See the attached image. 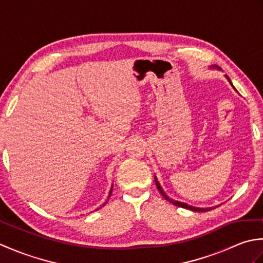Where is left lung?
I'll return each mask as SVG.
<instances>
[{
    "instance_id": "8db88e82",
    "label": "left lung",
    "mask_w": 263,
    "mask_h": 263,
    "mask_svg": "<svg viewBox=\"0 0 263 263\" xmlns=\"http://www.w3.org/2000/svg\"><path fill=\"white\" fill-rule=\"evenodd\" d=\"M230 80V79H228ZM230 82H231V80H230ZM231 85H232V82H231ZM233 86V85H232ZM155 182H156V185H157V189L159 190V192L161 193V195H163V197L167 200V201H170L171 203H173L174 205H177V206H181V208H185V209H190V210H193V211H199V212H203V211H208V210H210L211 208H195V206H192V205H189V204H186V203H183V202H178V201H175V200H172V199H170L168 197H167V195L165 194V192L163 191V190H161V187H160V185H159V183H158V181H157V178H155Z\"/></svg>"
}]
</instances>
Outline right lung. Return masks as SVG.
<instances>
[{"label":"right lung","mask_w":263,"mask_h":263,"mask_svg":"<svg viewBox=\"0 0 263 263\" xmlns=\"http://www.w3.org/2000/svg\"><path fill=\"white\" fill-rule=\"evenodd\" d=\"M110 193H111V191H110Z\"/></svg>","instance_id":"obj_1"}]
</instances>
